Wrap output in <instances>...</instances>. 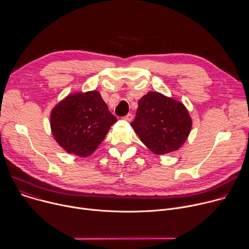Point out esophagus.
I'll return each mask as SVG.
<instances>
[{"label":"esophagus","mask_w":249,"mask_h":249,"mask_svg":"<svg viewBox=\"0 0 249 249\" xmlns=\"http://www.w3.org/2000/svg\"><path fill=\"white\" fill-rule=\"evenodd\" d=\"M132 118H133V115L131 114V113H129V114H127V115H125L124 117H123V119L124 120H126V121H132Z\"/></svg>","instance_id":"obj_1"}]
</instances>
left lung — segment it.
<instances>
[{"label":"left lung","mask_w":249,"mask_h":249,"mask_svg":"<svg viewBox=\"0 0 249 249\" xmlns=\"http://www.w3.org/2000/svg\"><path fill=\"white\" fill-rule=\"evenodd\" d=\"M191 125L182 103L153 91L139 100L131 123L140 140L157 155L178 150L186 141Z\"/></svg>","instance_id":"left-lung-1"}]
</instances>
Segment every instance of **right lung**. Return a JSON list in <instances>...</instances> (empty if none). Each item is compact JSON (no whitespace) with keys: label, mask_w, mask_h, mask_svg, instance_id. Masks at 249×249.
<instances>
[{"label":"right lung","mask_w":249,"mask_h":249,"mask_svg":"<svg viewBox=\"0 0 249 249\" xmlns=\"http://www.w3.org/2000/svg\"><path fill=\"white\" fill-rule=\"evenodd\" d=\"M116 121L97 91L70 95L51 113L55 140L68 153L79 157L91 155Z\"/></svg>","instance_id":"add662e5"}]
</instances>
